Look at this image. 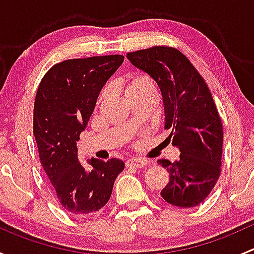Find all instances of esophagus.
<instances>
[{"label": "esophagus", "instance_id": "34e87169", "mask_svg": "<svg viewBox=\"0 0 254 254\" xmlns=\"http://www.w3.org/2000/svg\"><path fill=\"white\" fill-rule=\"evenodd\" d=\"M125 165H127V167L142 168L147 165V161L142 160V158H140V157H132V158H129V160L125 162Z\"/></svg>", "mask_w": 254, "mask_h": 254}]
</instances>
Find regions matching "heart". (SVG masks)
<instances>
[{"label":"heart","mask_w":254,"mask_h":254,"mask_svg":"<svg viewBox=\"0 0 254 254\" xmlns=\"http://www.w3.org/2000/svg\"><path fill=\"white\" fill-rule=\"evenodd\" d=\"M155 88V83L151 79V77H148L147 75L145 73H134V75L130 76L127 78V88H125V93L131 94V93H136V92H141L145 91V89H151ZM107 96V89H104L103 92L99 96L98 101H102L104 97Z\"/></svg>","instance_id":"obj_1"}]
</instances>
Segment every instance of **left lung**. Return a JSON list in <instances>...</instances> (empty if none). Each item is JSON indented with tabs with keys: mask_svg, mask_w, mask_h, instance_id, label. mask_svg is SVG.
<instances>
[{
	"mask_svg": "<svg viewBox=\"0 0 254 254\" xmlns=\"http://www.w3.org/2000/svg\"><path fill=\"white\" fill-rule=\"evenodd\" d=\"M127 58L157 83L165 107V127L172 130L170 140L181 151L179 161H158L170 175L161 196L178 207L199 205L221 173L224 131L211 92L178 49L158 45L127 53Z\"/></svg>",
	"mask_w": 254,
	"mask_h": 254,
	"instance_id": "obj_1",
	"label": "left lung"
}]
</instances>
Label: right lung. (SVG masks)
<instances>
[{"mask_svg": "<svg viewBox=\"0 0 254 254\" xmlns=\"http://www.w3.org/2000/svg\"><path fill=\"white\" fill-rule=\"evenodd\" d=\"M124 61L123 55L70 59L55 64L38 87L33 132L39 160L60 206L72 216L102 209L112 195L124 162L92 158L86 168L78 161L79 135L94 111L97 98Z\"/></svg>", "mask_w": 254, "mask_h": 254, "instance_id": "1", "label": "right lung"}]
</instances>
